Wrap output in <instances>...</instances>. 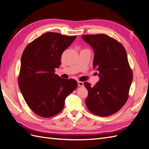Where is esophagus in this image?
Wrapping results in <instances>:
<instances>
[{"mask_svg":"<svg viewBox=\"0 0 149 149\" xmlns=\"http://www.w3.org/2000/svg\"><path fill=\"white\" fill-rule=\"evenodd\" d=\"M78 84L79 86H81V87L84 86V83L82 81H78Z\"/></svg>","mask_w":149,"mask_h":149,"instance_id":"obj_1","label":"esophagus"}]
</instances>
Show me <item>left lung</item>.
Returning a JSON list of instances; mask_svg holds the SVG:
<instances>
[{
  "mask_svg": "<svg viewBox=\"0 0 149 149\" xmlns=\"http://www.w3.org/2000/svg\"><path fill=\"white\" fill-rule=\"evenodd\" d=\"M82 38L94 49L93 68L99 71L100 77L94 86L84 83L88 91L86 104L96 116L114 114L127 102L133 78L127 53L118 40L105 34L84 35Z\"/></svg>",
  "mask_w": 149,
  "mask_h": 149,
  "instance_id": "left-lung-1",
  "label": "left lung"
}]
</instances>
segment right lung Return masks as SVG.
Listing matches in <instances>:
<instances>
[{
  "label": "right lung",
  "instance_id": "add662e5",
  "mask_svg": "<svg viewBox=\"0 0 149 149\" xmlns=\"http://www.w3.org/2000/svg\"><path fill=\"white\" fill-rule=\"evenodd\" d=\"M76 35L47 32L24 49L21 58L19 86L30 109L43 118H50L63 109L66 97L76 89L77 81L55 74L61 57Z\"/></svg>",
  "mask_w": 149,
  "mask_h": 149
}]
</instances>
